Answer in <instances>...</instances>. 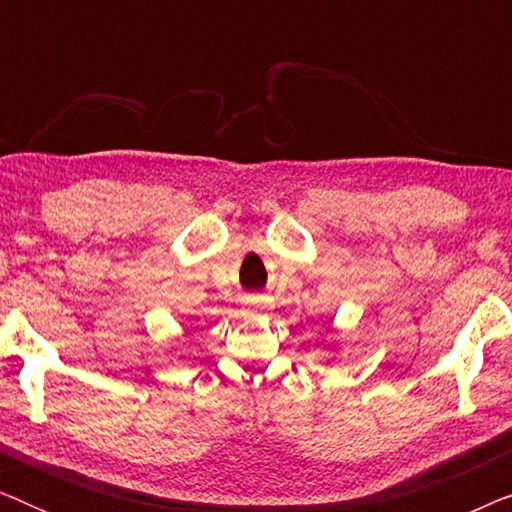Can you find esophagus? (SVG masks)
I'll return each instance as SVG.
<instances>
[{
	"instance_id": "esophagus-1",
	"label": "esophagus",
	"mask_w": 512,
	"mask_h": 512,
	"mask_svg": "<svg viewBox=\"0 0 512 512\" xmlns=\"http://www.w3.org/2000/svg\"><path fill=\"white\" fill-rule=\"evenodd\" d=\"M249 307H261V300H249Z\"/></svg>"
}]
</instances>
